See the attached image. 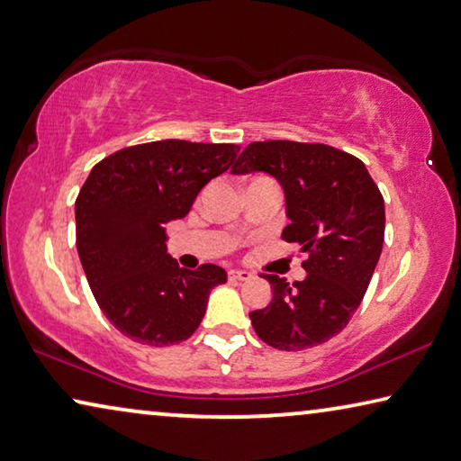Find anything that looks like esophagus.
I'll list each match as a JSON object with an SVG mask.
<instances>
[{"mask_svg": "<svg viewBox=\"0 0 461 461\" xmlns=\"http://www.w3.org/2000/svg\"><path fill=\"white\" fill-rule=\"evenodd\" d=\"M228 276H230V281L242 283V281H250L252 279V273H248V270H242V268H231L230 273H228Z\"/></svg>", "mask_w": 461, "mask_h": 461, "instance_id": "1", "label": "esophagus"}]
</instances>
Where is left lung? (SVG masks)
<instances>
[{
  "label": "left lung",
  "mask_w": 461,
  "mask_h": 461,
  "mask_svg": "<svg viewBox=\"0 0 461 461\" xmlns=\"http://www.w3.org/2000/svg\"><path fill=\"white\" fill-rule=\"evenodd\" d=\"M265 172L285 196V242L308 254L302 281L265 275L273 299L250 312L258 339L279 350L330 340L359 308L382 254L384 196L367 167L350 153L322 143L254 141L231 174Z\"/></svg>",
  "instance_id": "1"
}]
</instances>
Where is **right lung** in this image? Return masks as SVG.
<instances>
[{"instance_id": "obj_1", "label": "right lung", "mask_w": 461, "mask_h": 461, "mask_svg": "<svg viewBox=\"0 0 461 461\" xmlns=\"http://www.w3.org/2000/svg\"><path fill=\"white\" fill-rule=\"evenodd\" d=\"M231 143L164 139L121 149L92 167L76 201L77 254L100 310L131 340L167 347L199 328L225 268H180L166 250V225L228 170Z\"/></svg>"}]
</instances>
